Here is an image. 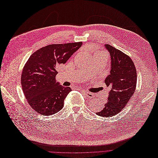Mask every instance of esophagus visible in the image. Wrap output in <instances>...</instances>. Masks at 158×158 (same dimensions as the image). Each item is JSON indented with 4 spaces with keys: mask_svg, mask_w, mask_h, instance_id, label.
Here are the masks:
<instances>
[{
    "mask_svg": "<svg viewBox=\"0 0 158 158\" xmlns=\"http://www.w3.org/2000/svg\"><path fill=\"white\" fill-rule=\"evenodd\" d=\"M82 92H83V94L85 96H86V97H88V98H94V94L90 93V92H87L86 90H82Z\"/></svg>",
    "mask_w": 158,
    "mask_h": 158,
    "instance_id": "obj_1",
    "label": "esophagus"
}]
</instances>
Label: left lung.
<instances>
[{
  "label": "left lung",
  "mask_w": 158,
  "mask_h": 158,
  "mask_svg": "<svg viewBox=\"0 0 158 158\" xmlns=\"http://www.w3.org/2000/svg\"><path fill=\"white\" fill-rule=\"evenodd\" d=\"M105 46L111 58L110 72L105 80L110 91L104 108L96 114L108 118L119 113L127 105L135 92L138 75L129 56L110 44Z\"/></svg>",
  "instance_id": "left-lung-1"
}]
</instances>
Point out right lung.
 Returning a JSON list of instances; mask_svg holds the SVG:
<instances>
[{
  "instance_id": "obj_1",
  "label": "right lung",
  "mask_w": 158,
  "mask_h": 158,
  "mask_svg": "<svg viewBox=\"0 0 158 158\" xmlns=\"http://www.w3.org/2000/svg\"><path fill=\"white\" fill-rule=\"evenodd\" d=\"M82 44L48 45L34 52L26 62L21 75L23 90L28 104L39 114L53 115L63 108L72 89L56 83V68L65 64Z\"/></svg>"
}]
</instances>
